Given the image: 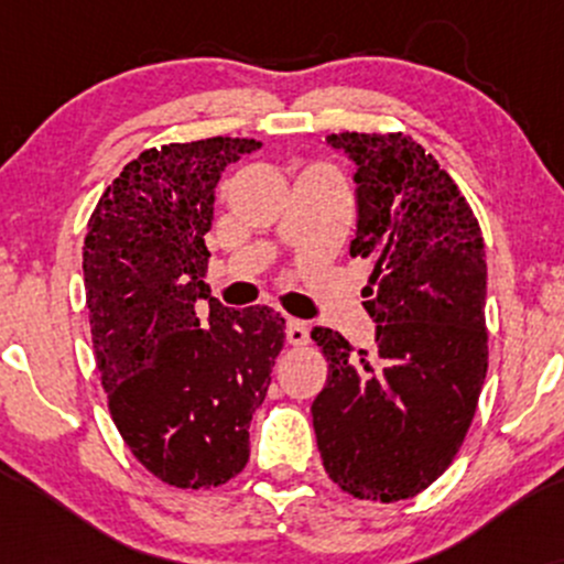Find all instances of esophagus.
<instances>
[{
    "mask_svg": "<svg viewBox=\"0 0 564 564\" xmlns=\"http://www.w3.org/2000/svg\"><path fill=\"white\" fill-rule=\"evenodd\" d=\"M286 341L291 347H304L310 341V328L307 323L300 318H289L286 321Z\"/></svg>",
    "mask_w": 564,
    "mask_h": 564,
    "instance_id": "esophagus-1",
    "label": "esophagus"
}]
</instances>
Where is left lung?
<instances>
[{
    "instance_id": "8db88e82",
    "label": "left lung",
    "mask_w": 564,
    "mask_h": 564,
    "mask_svg": "<svg viewBox=\"0 0 564 564\" xmlns=\"http://www.w3.org/2000/svg\"><path fill=\"white\" fill-rule=\"evenodd\" d=\"M355 161L358 230L371 262L364 307L371 349L313 328L328 364L313 400L326 475L366 501H403L451 467L475 419L485 373V243L469 200L411 134L341 132Z\"/></svg>"
}]
</instances>
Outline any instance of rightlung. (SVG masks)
Instances as JSON below:
<instances>
[{
    "label": "right lung",
    "mask_w": 564,
    "mask_h": 564,
    "mask_svg": "<svg viewBox=\"0 0 564 564\" xmlns=\"http://www.w3.org/2000/svg\"><path fill=\"white\" fill-rule=\"evenodd\" d=\"M262 142L206 138L148 148L106 187L84 238V291L108 411L161 482L225 485L249 462L286 321L209 294L204 236L225 166ZM210 300L198 319L195 302Z\"/></svg>",
    "instance_id": "1"
}]
</instances>
